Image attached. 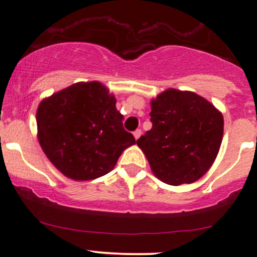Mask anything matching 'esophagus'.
<instances>
[{
    "label": "esophagus",
    "mask_w": 257,
    "mask_h": 257,
    "mask_svg": "<svg viewBox=\"0 0 257 257\" xmlns=\"http://www.w3.org/2000/svg\"><path fill=\"white\" fill-rule=\"evenodd\" d=\"M141 135H142L141 130H136V131L134 132V136H135V139H136V140H139L140 137H141Z\"/></svg>",
    "instance_id": "34e87169"
}]
</instances>
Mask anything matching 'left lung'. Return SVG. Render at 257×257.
<instances>
[{"mask_svg": "<svg viewBox=\"0 0 257 257\" xmlns=\"http://www.w3.org/2000/svg\"><path fill=\"white\" fill-rule=\"evenodd\" d=\"M152 128L137 140L157 178L171 186L198 181L213 165L224 118L195 92L168 89L151 102Z\"/></svg>", "mask_w": 257, "mask_h": 257, "instance_id": "1", "label": "left lung"}]
</instances>
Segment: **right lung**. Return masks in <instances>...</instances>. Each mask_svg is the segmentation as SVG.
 <instances>
[{
    "instance_id": "1",
    "label": "right lung",
    "mask_w": 257,
    "mask_h": 257,
    "mask_svg": "<svg viewBox=\"0 0 257 257\" xmlns=\"http://www.w3.org/2000/svg\"><path fill=\"white\" fill-rule=\"evenodd\" d=\"M115 104L113 95L97 81L74 84L39 104V144L64 176L75 181L105 176L122 151L136 144Z\"/></svg>"
}]
</instances>
